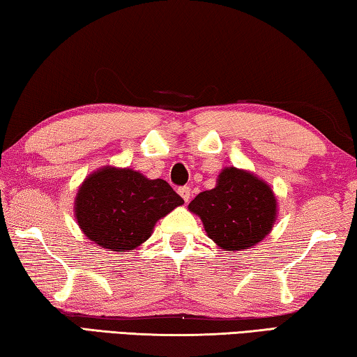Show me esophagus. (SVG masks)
Wrapping results in <instances>:
<instances>
[{"mask_svg": "<svg viewBox=\"0 0 357 357\" xmlns=\"http://www.w3.org/2000/svg\"><path fill=\"white\" fill-rule=\"evenodd\" d=\"M178 195L183 197L185 202H188L190 201V196H191L190 186H182V188H178Z\"/></svg>", "mask_w": 357, "mask_h": 357, "instance_id": "obj_1", "label": "esophagus"}]
</instances>
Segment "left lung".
<instances>
[{
    "label": "left lung",
    "instance_id": "8db88e82",
    "mask_svg": "<svg viewBox=\"0 0 357 357\" xmlns=\"http://www.w3.org/2000/svg\"><path fill=\"white\" fill-rule=\"evenodd\" d=\"M190 212L202 220L207 236L225 251L255 247L272 231L277 197L271 185L248 171L225 167L217 186L190 202Z\"/></svg>",
    "mask_w": 357,
    "mask_h": 357
}]
</instances>
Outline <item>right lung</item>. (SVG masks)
<instances>
[{"label": "right lung", "instance_id": "right-lung-1", "mask_svg": "<svg viewBox=\"0 0 357 357\" xmlns=\"http://www.w3.org/2000/svg\"><path fill=\"white\" fill-rule=\"evenodd\" d=\"M183 199L161 178L150 180L130 167L106 166L90 174L75 196L79 227L106 251L137 248Z\"/></svg>", "mask_w": 357, "mask_h": 357}]
</instances>
